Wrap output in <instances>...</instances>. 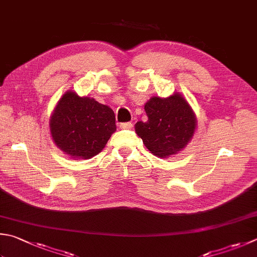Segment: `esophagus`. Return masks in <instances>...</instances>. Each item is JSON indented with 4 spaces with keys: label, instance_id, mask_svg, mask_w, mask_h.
Listing matches in <instances>:
<instances>
[{
    "label": "esophagus",
    "instance_id": "esophagus-1",
    "mask_svg": "<svg viewBox=\"0 0 257 257\" xmlns=\"http://www.w3.org/2000/svg\"><path fill=\"white\" fill-rule=\"evenodd\" d=\"M133 126V124L131 122H125V123H120L119 124V127L120 128H131Z\"/></svg>",
    "mask_w": 257,
    "mask_h": 257
}]
</instances>
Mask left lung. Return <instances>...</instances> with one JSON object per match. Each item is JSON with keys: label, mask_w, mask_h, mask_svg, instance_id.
<instances>
[{"label": "left lung", "mask_w": 257, "mask_h": 257, "mask_svg": "<svg viewBox=\"0 0 257 257\" xmlns=\"http://www.w3.org/2000/svg\"><path fill=\"white\" fill-rule=\"evenodd\" d=\"M147 122L135 124V132L154 156L166 158L176 154L190 141L196 128V118L181 95L168 98L152 97L144 106Z\"/></svg>", "instance_id": "1"}]
</instances>
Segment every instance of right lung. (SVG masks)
I'll return each instance as SVG.
<instances>
[{
	"label": "right lung",
	"mask_w": 257,
	"mask_h": 257,
	"mask_svg": "<svg viewBox=\"0 0 257 257\" xmlns=\"http://www.w3.org/2000/svg\"><path fill=\"white\" fill-rule=\"evenodd\" d=\"M50 131L57 147L71 158L89 159L105 148L116 131L115 115L94 98L67 91L53 110Z\"/></svg>",
	"instance_id": "obj_1"
}]
</instances>
